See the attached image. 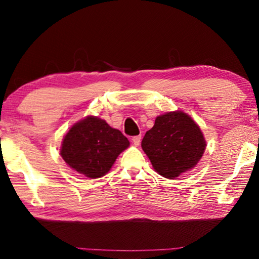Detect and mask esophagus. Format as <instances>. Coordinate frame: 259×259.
Wrapping results in <instances>:
<instances>
[{"label": "esophagus", "instance_id": "34e87169", "mask_svg": "<svg viewBox=\"0 0 259 259\" xmlns=\"http://www.w3.org/2000/svg\"><path fill=\"white\" fill-rule=\"evenodd\" d=\"M140 140H142V136H135V137H133V143L135 144L136 146L139 145Z\"/></svg>", "mask_w": 259, "mask_h": 259}]
</instances>
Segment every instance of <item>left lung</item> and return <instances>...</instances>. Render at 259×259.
I'll use <instances>...</instances> for the list:
<instances>
[{
	"instance_id": "1",
	"label": "left lung",
	"mask_w": 259,
	"mask_h": 259,
	"mask_svg": "<svg viewBox=\"0 0 259 259\" xmlns=\"http://www.w3.org/2000/svg\"><path fill=\"white\" fill-rule=\"evenodd\" d=\"M142 147L153 168L165 178L175 179L194 168L205 150L199 125L181 111L157 116L145 134Z\"/></svg>"
}]
</instances>
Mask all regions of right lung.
I'll use <instances>...</instances> for the list:
<instances>
[{"label":"right lung","instance_id":"right-lung-1","mask_svg":"<svg viewBox=\"0 0 259 259\" xmlns=\"http://www.w3.org/2000/svg\"><path fill=\"white\" fill-rule=\"evenodd\" d=\"M128 146L129 140L120 130L98 117L88 116L69 129L61 144L60 155L78 174L99 178L109 171Z\"/></svg>","mask_w":259,"mask_h":259}]
</instances>
